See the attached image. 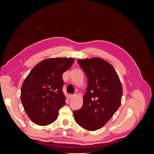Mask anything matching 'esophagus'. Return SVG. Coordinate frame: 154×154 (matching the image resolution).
<instances>
[{"instance_id": "34e87169", "label": "esophagus", "mask_w": 154, "mask_h": 154, "mask_svg": "<svg viewBox=\"0 0 154 154\" xmlns=\"http://www.w3.org/2000/svg\"><path fill=\"white\" fill-rule=\"evenodd\" d=\"M74 96H75V94H70L69 95V98L70 99H72V98H73Z\"/></svg>"}]
</instances>
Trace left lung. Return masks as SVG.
Here are the masks:
<instances>
[{
  "instance_id": "1",
  "label": "left lung",
  "mask_w": 154,
  "mask_h": 154,
  "mask_svg": "<svg viewBox=\"0 0 154 154\" xmlns=\"http://www.w3.org/2000/svg\"><path fill=\"white\" fill-rule=\"evenodd\" d=\"M87 78V92L82 108L74 111L76 122L94 131L103 127L121 105L122 83L111 64L99 58L78 60Z\"/></svg>"
}]
</instances>
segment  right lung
Masks as SVG:
<instances>
[{
    "instance_id": "add662e5",
    "label": "right lung",
    "mask_w": 154,
    "mask_h": 154,
    "mask_svg": "<svg viewBox=\"0 0 154 154\" xmlns=\"http://www.w3.org/2000/svg\"><path fill=\"white\" fill-rule=\"evenodd\" d=\"M72 58H49L33 67L22 83L21 101L34 123L45 126L57 119L66 104L62 74L71 67Z\"/></svg>"
}]
</instances>
